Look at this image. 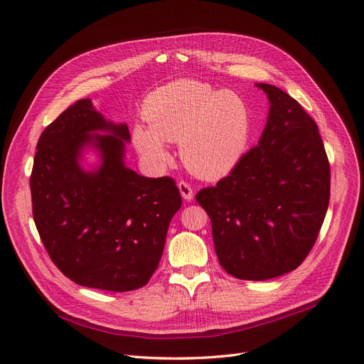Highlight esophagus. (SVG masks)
Segmentation results:
<instances>
[{
    "label": "esophagus",
    "mask_w": 364,
    "mask_h": 364,
    "mask_svg": "<svg viewBox=\"0 0 364 364\" xmlns=\"http://www.w3.org/2000/svg\"><path fill=\"white\" fill-rule=\"evenodd\" d=\"M178 186H179V191H181V194H182V197H183L185 200H191V199H193V197H194V191H193L191 185H190L188 182L181 181V182L178 183Z\"/></svg>",
    "instance_id": "esophagus-1"
}]
</instances>
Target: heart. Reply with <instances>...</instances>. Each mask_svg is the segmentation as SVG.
I'll list each match as a JSON object with an SVG mask.
<instances>
[{"instance_id": "heart-1", "label": "heart", "mask_w": 364, "mask_h": 364, "mask_svg": "<svg viewBox=\"0 0 364 364\" xmlns=\"http://www.w3.org/2000/svg\"><path fill=\"white\" fill-rule=\"evenodd\" d=\"M152 126L136 124L134 141L155 165L170 161L167 142H181L186 167L205 179L232 170L247 150L250 114L234 91H214L208 83L176 80L151 92L144 107Z\"/></svg>"}]
</instances>
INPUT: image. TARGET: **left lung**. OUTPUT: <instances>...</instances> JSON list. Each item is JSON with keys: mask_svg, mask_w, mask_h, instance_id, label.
Masks as SVG:
<instances>
[{"mask_svg": "<svg viewBox=\"0 0 364 364\" xmlns=\"http://www.w3.org/2000/svg\"><path fill=\"white\" fill-rule=\"evenodd\" d=\"M257 86L270 102L259 142L226 178L196 194L211 218L220 266L247 281L301 266L321 232L331 185L314 119L279 87Z\"/></svg>", "mask_w": 364, "mask_h": 364, "instance_id": "8db88e82", "label": "left lung"}]
</instances>
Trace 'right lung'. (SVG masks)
<instances>
[{
  "instance_id": "right-lung-1",
  "label": "right lung",
  "mask_w": 364,
  "mask_h": 364,
  "mask_svg": "<svg viewBox=\"0 0 364 364\" xmlns=\"http://www.w3.org/2000/svg\"><path fill=\"white\" fill-rule=\"evenodd\" d=\"M129 139L126 124L106 121L83 98L47 126L38 141L30 176L33 218L51 261L83 287H144L158 269L171 218L182 206L174 179H150L126 168ZM85 145L102 153L95 172H85L78 164Z\"/></svg>"
}]
</instances>
